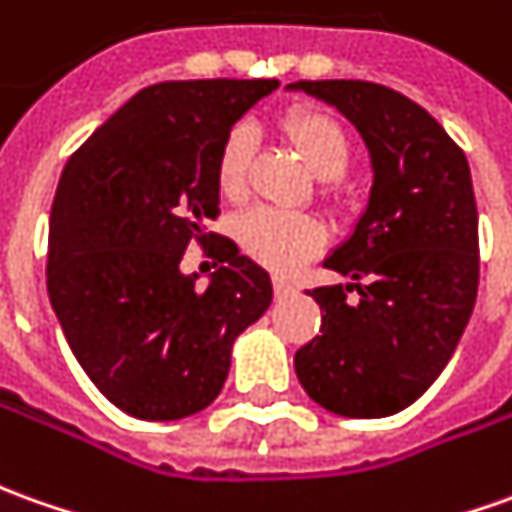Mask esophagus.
<instances>
[{"label": "esophagus", "mask_w": 512, "mask_h": 512, "mask_svg": "<svg viewBox=\"0 0 512 512\" xmlns=\"http://www.w3.org/2000/svg\"><path fill=\"white\" fill-rule=\"evenodd\" d=\"M274 291H277V294H294L297 285L291 283L288 277H283V274H274Z\"/></svg>", "instance_id": "esophagus-1"}]
</instances>
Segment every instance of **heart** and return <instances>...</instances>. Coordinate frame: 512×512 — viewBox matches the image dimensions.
Wrapping results in <instances>:
<instances>
[{"label": "heart", "instance_id": "obj_1", "mask_svg": "<svg viewBox=\"0 0 512 512\" xmlns=\"http://www.w3.org/2000/svg\"><path fill=\"white\" fill-rule=\"evenodd\" d=\"M285 134L300 148L316 179H339L350 165V142L330 117L319 111H297L285 120ZM255 154V134L246 123L229 128L215 162V182L227 198L243 196ZM238 241L249 255L271 269H291L325 243V227L314 215L255 207L238 221Z\"/></svg>", "mask_w": 512, "mask_h": 512}]
</instances>
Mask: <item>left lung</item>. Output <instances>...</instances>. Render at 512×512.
Masks as SVG:
<instances>
[{
    "instance_id": "obj_1",
    "label": "left lung",
    "mask_w": 512,
    "mask_h": 512,
    "mask_svg": "<svg viewBox=\"0 0 512 512\" xmlns=\"http://www.w3.org/2000/svg\"><path fill=\"white\" fill-rule=\"evenodd\" d=\"M353 123L373 187L350 238L322 266L347 283L308 291L322 336L297 350L302 389L342 417H389L446 370L476 302L479 218L468 159L446 128L395 89L297 81Z\"/></svg>"
}]
</instances>
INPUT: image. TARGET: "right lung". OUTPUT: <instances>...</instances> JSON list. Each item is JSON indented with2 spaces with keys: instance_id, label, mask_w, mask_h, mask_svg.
I'll list each match as a JSON object with an SVG mask.
<instances>
[{
  "instance_id": "1",
  "label": "right lung",
  "mask_w": 512,
  "mask_h": 512,
  "mask_svg": "<svg viewBox=\"0 0 512 512\" xmlns=\"http://www.w3.org/2000/svg\"><path fill=\"white\" fill-rule=\"evenodd\" d=\"M277 81L154 83L66 162L50 212L47 291L66 342L106 398L139 420H182L224 387L232 344L271 305L269 271L227 238L198 288L182 255L218 215L229 128Z\"/></svg>"
}]
</instances>
